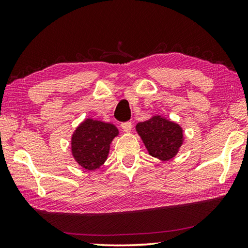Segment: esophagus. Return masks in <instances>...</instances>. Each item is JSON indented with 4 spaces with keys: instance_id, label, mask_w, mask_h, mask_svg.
<instances>
[{
    "instance_id": "obj_1",
    "label": "esophagus",
    "mask_w": 248,
    "mask_h": 248,
    "mask_svg": "<svg viewBox=\"0 0 248 248\" xmlns=\"http://www.w3.org/2000/svg\"><path fill=\"white\" fill-rule=\"evenodd\" d=\"M120 127H121V129L124 130V132H130V131H131V129H132V124L129 123V121H127V123L121 124Z\"/></svg>"
}]
</instances>
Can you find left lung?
Listing matches in <instances>:
<instances>
[{"mask_svg":"<svg viewBox=\"0 0 248 248\" xmlns=\"http://www.w3.org/2000/svg\"><path fill=\"white\" fill-rule=\"evenodd\" d=\"M137 131L149 153L163 161L174 157L183 144L182 128L159 116L138 124Z\"/></svg>","mask_w":248,"mask_h":248,"instance_id":"1","label":"left lung"}]
</instances>
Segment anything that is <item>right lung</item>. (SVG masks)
I'll list each match as a JSON object with an SVG mask.
<instances>
[{
	"label": "right lung",
	"mask_w": 248,
	"mask_h": 248,
	"mask_svg": "<svg viewBox=\"0 0 248 248\" xmlns=\"http://www.w3.org/2000/svg\"><path fill=\"white\" fill-rule=\"evenodd\" d=\"M118 136L111 124L86 119L78 125L72 137V154L79 165L93 170L106 161L110 142Z\"/></svg>",
	"instance_id": "obj_1"
}]
</instances>
